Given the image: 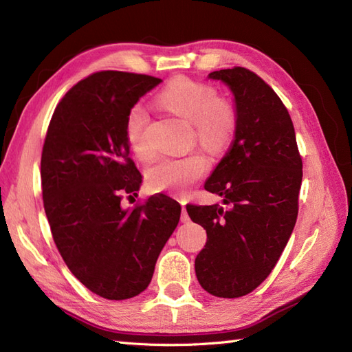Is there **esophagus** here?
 Masks as SVG:
<instances>
[{"mask_svg":"<svg viewBox=\"0 0 352 352\" xmlns=\"http://www.w3.org/2000/svg\"><path fill=\"white\" fill-rule=\"evenodd\" d=\"M182 222L183 223H188L189 221H190V218H189V214H188V210H186V203H182Z\"/></svg>","mask_w":352,"mask_h":352,"instance_id":"esophagus-1","label":"esophagus"}]
</instances>
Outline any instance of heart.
<instances>
[{"mask_svg": "<svg viewBox=\"0 0 352 352\" xmlns=\"http://www.w3.org/2000/svg\"><path fill=\"white\" fill-rule=\"evenodd\" d=\"M157 101L166 110L193 125L198 144L208 153H221L236 130V110L228 100L216 98L214 87L186 77H178L162 89ZM149 115L142 106L130 109L125 134L131 149L140 159H149L153 148L148 139ZM208 163L199 153L183 157H163L146 172L148 184L155 190L186 192L206 175Z\"/></svg>", "mask_w": 352, "mask_h": 352, "instance_id": "obj_1", "label": "heart"}]
</instances>
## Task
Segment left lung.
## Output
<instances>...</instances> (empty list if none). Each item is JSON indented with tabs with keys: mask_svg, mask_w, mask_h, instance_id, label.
Segmentation results:
<instances>
[{
	"mask_svg": "<svg viewBox=\"0 0 352 352\" xmlns=\"http://www.w3.org/2000/svg\"><path fill=\"white\" fill-rule=\"evenodd\" d=\"M208 78L228 86L237 116L233 144L204 184L226 207L186 208L207 231L195 258L201 287L239 298L266 280L286 248L298 216L302 160L289 111L271 86L241 66Z\"/></svg>",
	"mask_w": 352,
	"mask_h": 352,
	"instance_id": "obj_1",
	"label": "left lung"
}]
</instances>
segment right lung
I'll list each match as a JSON object with an SVG mask.
<instances>
[{
    "label": "right lung",
    "instance_id": "obj_1",
    "mask_svg": "<svg viewBox=\"0 0 352 352\" xmlns=\"http://www.w3.org/2000/svg\"><path fill=\"white\" fill-rule=\"evenodd\" d=\"M160 78L101 71L69 89L52 113L41 160L42 197L52 239L80 283L107 300L144 292L180 221L168 195L124 208L142 175L130 159L126 115Z\"/></svg>",
    "mask_w": 352,
    "mask_h": 352
}]
</instances>
